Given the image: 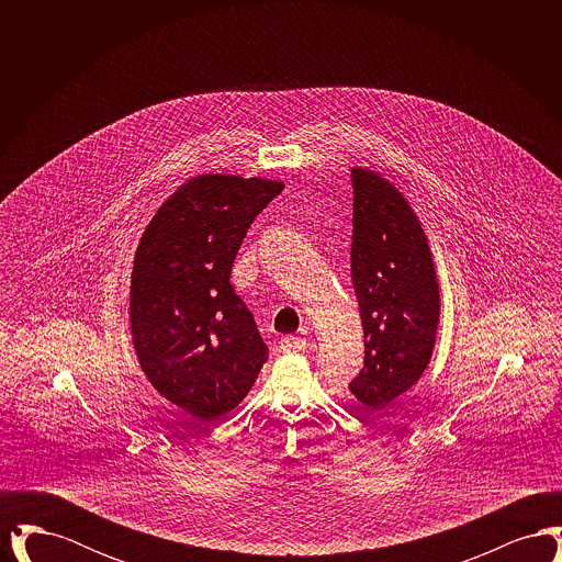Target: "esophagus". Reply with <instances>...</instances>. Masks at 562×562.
Instances as JSON below:
<instances>
[{"label":"esophagus","mask_w":562,"mask_h":562,"mask_svg":"<svg viewBox=\"0 0 562 562\" xmlns=\"http://www.w3.org/2000/svg\"><path fill=\"white\" fill-rule=\"evenodd\" d=\"M305 346H307V339H303V337H282L280 339V348L286 349V351H296Z\"/></svg>","instance_id":"obj_1"}]
</instances>
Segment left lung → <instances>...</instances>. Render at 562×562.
Listing matches in <instances>:
<instances>
[{"label": "left lung", "instance_id": "1", "mask_svg": "<svg viewBox=\"0 0 562 562\" xmlns=\"http://www.w3.org/2000/svg\"><path fill=\"white\" fill-rule=\"evenodd\" d=\"M351 282L364 328V367L349 383L367 411H383L426 371L440 291L426 232L390 181L351 168Z\"/></svg>", "mask_w": 562, "mask_h": 562}]
</instances>
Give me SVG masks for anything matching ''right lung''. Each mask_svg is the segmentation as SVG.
<instances>
[{"label": "right lung", "mask_w": 562, "mask_h": 562, "mask_svg": "<svg viewBox=\"0 0 562 562\" xmlns=\"http://www.w3.org/2000/svg\"><path fill=\"white\" fill-rule=\"evenodd\" d=\"M282 189L257 177H193L138 241L131 278L138 364L166 401L202 422L236 408L268 360L229 278L250 223Z\"/></svg>", "instance_id": "add662e5"}]
</instances>
